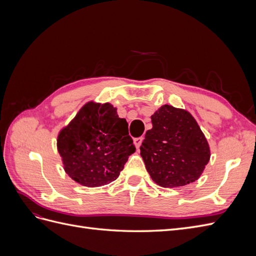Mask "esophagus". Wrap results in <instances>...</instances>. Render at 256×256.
Returning <instances> with one entry per match:
<instances>
[{"mask_svg":"<svg viewBox=\"0 0 256 256\" xmlns=\"http://www.w3.org/2000/svg\"><path fill=\"white\" fill-rule=\"evenodd\" d=\"M142 142H143V138H142V136H141V138H134V145H136V150L140 148V146H141Z\"/></svg>","mask_w":256,"mask_h":256,"instance_id":"34e87169","label":"esophagus"}]
</instances>
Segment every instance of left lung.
Segmentation results:
<instances>
[{
    "mask_svg": "<svg viewBox=\"0 0 256 256\" xmlns=\"http://www.w3.org/2000/svg\"><path fill=\"white\" fill-rule=\"evenodd\" d=\"M140 146L152 180L164 188L194 182L210 159V147L190 112L164 104L152 115Z\"/></svg>",
    "mask_w": 256,
    "mask_h": 256,
    "instance_id": "left-lung-1",
    "label": "left lung"
}]
</instances>
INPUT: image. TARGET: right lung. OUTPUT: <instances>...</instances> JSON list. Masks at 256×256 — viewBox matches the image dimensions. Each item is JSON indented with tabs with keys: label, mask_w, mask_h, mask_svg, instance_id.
Returning <instances> with one entry per match:
<instances>
[{
	"label": "right lung",
	"mask_w": 256,
	"mask_h": 256,
	"mask_svg": "<svg viewBox=\"0 0 256 256\" xmlns=\"http://www.w3.org/2000/svg\"><path fill=\"white\" fill-rule=\"evenodd\" d=\"M58 152L72 180L94 188L120 176L136 152L128 124L111 104L88 102L58 134Z\"/></svg>",
	"instance_id": "add662e5"
}]
</instances>
